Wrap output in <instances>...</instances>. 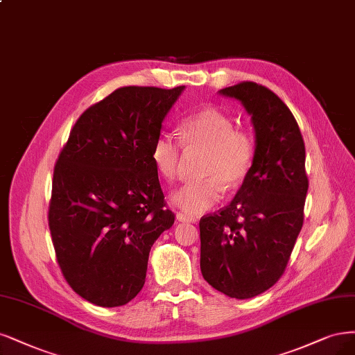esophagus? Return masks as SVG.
I'll list each match as a JSON object with an SVG mask.
<instances>
[{
  "instance_id": "obj_1",
  "label": "esophagus",
  "mask_w": 355,
  "mask_h": 355,
  "mask_svg": "<svg viewBox=\"0 0 355 355\" xmlns=\"http://www.w3.org/2000/svg\"><path fill=\"white\" fill-rule=\"evenodd\" d=\"M176 220H178V222H191V223H195V222H198V217L188 216L185 213H178L176 214Z\"/></svg>"
}]
</instances>
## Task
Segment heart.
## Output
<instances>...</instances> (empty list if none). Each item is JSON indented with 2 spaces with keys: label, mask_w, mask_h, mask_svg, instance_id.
Here are the masks:
<instances>
[{
  "label": "heart",
  "mask_w": 355,
  "mask_h": 355,
  "mask_svg": "<svg viewBox=\"0 0 355 355\" xmlns=\"http://www.w3.org/2000/svg\"><path fill=\"white\" fill-rule=\"evenodd\" d=\"M180 141L187 150H202V180L178 189L172 202L188 216H197L214 207L226 189L238 188L250 173L255 144L248 132L236 129L235 121L216 108H204L180 123ZM151 160L166 180L176 179L180 164V144L170 135L158 137Z\"/></svg>",
  "instance_id": "obj_1"
}]
</instances>
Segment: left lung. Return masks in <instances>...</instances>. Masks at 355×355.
I'll return each mask as SVG.
<instances>
[{"instance_id": "1", "label": "left lung", "mask_w": 355, "mask_h": 355, "mask_svg": "<svg viewBox=\"0 0 355 355\" xmlns=\"http://www.w3.org/2000/svg\"><path fill=\"white\" fill-rule=\"evenodd\" d=\"M251 116L255 157L232 202L200 220L201 273L222 294L248 300L284 275L304 222L305 146L279 96L254 82L218 91Z\"/></svg>"}]
</instances>
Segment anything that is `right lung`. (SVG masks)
Segmentation results:
<instances>
[{"mask_svg":"<svg viewBox=\"0 0 355 355\" xmlns=\"http://www.w3.org/2000/svg\"><path fill=\"white\" fill-rule=\"evenodd\" d=\"M183 91L119 88L78 119L60 153L48 211L53 245L71 289L100 307L139 294L153 243L175 223L151 150Z\"/></svg>","mask_w":355,"mask_h":355,"instance_id":"obj_1","label":"right lung"}]
</instances>
